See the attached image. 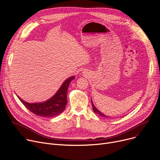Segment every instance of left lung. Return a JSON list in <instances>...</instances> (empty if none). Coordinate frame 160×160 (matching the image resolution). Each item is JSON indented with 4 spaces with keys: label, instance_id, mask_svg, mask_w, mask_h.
<instances>
[{
    "label": "left lung",
    "instance_id": "8db88e82",
    "mask_svg": "<svg viewBox=\"0 0 160 160\" xmlns=\"http://www.w3.org/2000/svg\"><path fill=\"white\" fill-rule=\"evenodd\" d=\"M91 103H92V108H93V110H94V112H95V113H96V114H98V115H100V117H104V118H111V117H108V116H107V115H104L103 113H102V112H100V111H99L95 106H94V103H93V102H92V100H91ZM112 118V117H111Z\"/></svg>",
    "mask_w": 160,
    "mask_h": 160
}]
</instances>
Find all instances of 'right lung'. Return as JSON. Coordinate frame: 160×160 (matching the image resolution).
Listing matches in <instances>:
<instances>
[{"instance_id": "right-lung-1", "label": "right lung", "mask_w": 160, "mask_h": 160, "mask_svg": "<svg viewBox=\"0 0 160 160\" xmlns=\"http://www.w3.org/2000/svg\"><path fill=\"white\" fill-rule=\"evenodd\" d=\"M75 79V76L68 78L58 90L56 94L49 100L40 103H28L18 96L19 100L25 107L36 115L50 118L58 115L65 109L68 100V89L70 82Z\"/></svg>"}]
</instances>
